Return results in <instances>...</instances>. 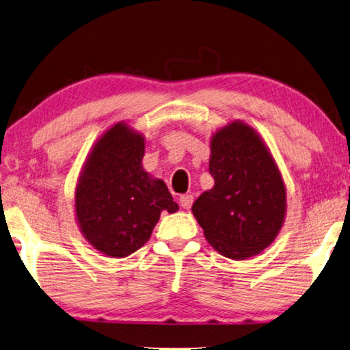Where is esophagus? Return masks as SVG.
Listing matches in <instances>:
<instances>
[{
    "label": "esophagus",
    "instance_id": "obj_1",
    "mask_svg": "<svg viewBox=\"0 0 350 350\" xmlns=\"http://www.w3.org/2000/svg\"><path fill=\"white\" fill-rule=\"evenodd\" d=\"M192 202H193V196H192V195H183V196L180 198L181 207L186 208V210H189L190 207H192Z\"/></svg>",
    "mask_w": 350,
    "mask_h": 350
}]
</instances>
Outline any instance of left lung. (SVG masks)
Here are the masks:
<instances>
[{
	"mask_svg": "<svg viewBox=\"0 0 350 350\" xmlns=\"http://www.w3.org/2000/svg\"><path fill=\"white\" fill-rule=\"evenodd\" d=\"M208 172L215 186L192 212L207 242L233 260L259 254L279 234L286 213V189L265 142L234 120L210 140Z\"/></svg>",
	"mask_w": 350,
	"mask_h": 350,
	"instance_id": "1",
	"label": "left lung"
}]
</instances>
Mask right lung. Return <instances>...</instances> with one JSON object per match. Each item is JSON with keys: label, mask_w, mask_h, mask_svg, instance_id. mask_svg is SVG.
<instances>
[{"label": "right lung", "mask_w": 350, "mask_h": 350, "mask_svg": "<svg viewBox=\"0 0 350 350\" xmlns=\"http://www.w3.org/2000/svg\"><path fill=\"white\" fill-rule=\"evenodd\" d=\"M144 137L124 122L91 149L75 192L79 228L109 257H126L149 241L163 210L175 213L166 184L143 169Z\"/></svg>", "instance_id": "right-lung-1"}]
</instances>
